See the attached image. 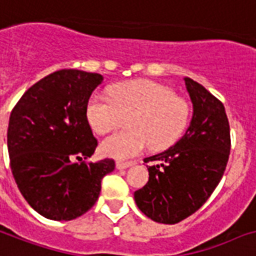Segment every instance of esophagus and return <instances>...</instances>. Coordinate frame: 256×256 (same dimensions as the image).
<instances>
[{"mask_svg": "<svg viewBox=\"0 0 256 256\" xmlns=\"http://www.w3.org/2000/svg\"><path fill=\"white\" fill-rule=\"evenodd\" d=\"M134 164V162H122V160H118V162H116V168H118V170H126V168L132 167Z\"/></svg>", "mask_w": 256, "mask_h": 256, "instance_id": "1", "label": "esophagus"}]
</instances>
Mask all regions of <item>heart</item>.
<instances>
[{
  "label": "heart",
  "mask_w": 256,
  "mask_h": 256,
  "mask_svg": "<svg viewBox=\"0 0 256 256\" xmlns=\"http://www.w3.org/2000/svg\"><path fill=\"white\" fill-rule=\"evenodd\" d=\"M110 96L93 94L86 106V118L97 134H106L126 120V130L106 136L101 154L114 159L138 155L146 142L152 150H163L186 130L190 108L171 89L150 80H132L114 85Z\"/></svg>",
  "instance_id": "b5f03b06"
}]
</instances>
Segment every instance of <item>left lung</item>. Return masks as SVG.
<instances>
[{"label":"left lung","mask_w":256,"mask_h":256,"mask_svg":"<svg viewBox=\"0 0 256 256\" xmlns=\"http://www.w3.org/2000/svg\"><path fill=\"white\" fill-rule=\"evenodd\" d=\"M184 84L192 118L175 146L144 159L150 180L134 192L138 210L152 220L175 224L203 206L220 182L228 162L231 138L224 106L190 77Z\"/></svg>","instance_id":"left-lung-1"}]
</instances>
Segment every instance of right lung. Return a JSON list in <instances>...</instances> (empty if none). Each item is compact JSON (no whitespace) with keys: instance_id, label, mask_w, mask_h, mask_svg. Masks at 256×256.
I'll return each instance as SVG.
<instances>
[{"instance_id":"add662e5","label":"right lung","mask_w":256,"mask_h":256,"mask_svg":"<svg viewBox=\"0 0 256 256\" xmlns=\"http://www.w3.org/2000/svg\"><path fill=\"white\" fill-rule=\"evenodd\" d=\"M102 80L98 73L57 70L28 89L12 110V172L29 206L46 219L84 215L98 199L102 178L114 170L112 159L82 162L97 146L86 106Z\"/></svg>"}]
</instances>
